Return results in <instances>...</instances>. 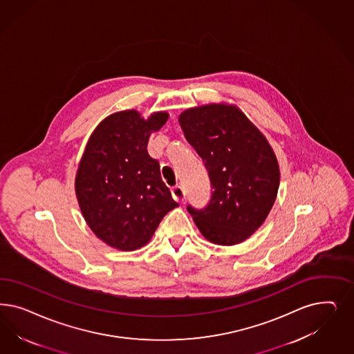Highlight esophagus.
I'll use <instances>...</instances> for the list:
<instances>
[{
    "label": "esophagus",
    "mask_w": 354,
    "mask_h": 354,
    "mask_svg": "<svg viewBox=\"0 0 354 354\" xmlns=\"http://www.w3.org/2000/svg\"><path fill=\"white\" fill-rule=\"evenodd\" d=\"M171 195H173V198L176 199V201H178V202H183V198H185V192H183V186H174L173 189H171Z\"/></svg>",
    "instance_id": "34e87169"
}]
</instances>
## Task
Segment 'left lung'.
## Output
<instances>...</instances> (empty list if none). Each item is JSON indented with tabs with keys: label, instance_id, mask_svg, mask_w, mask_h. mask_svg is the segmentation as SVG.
Wrapping results in <instances>:
<instances>
[{
	"label": "left lung",
	"instance_id": "left-lung-1",
	"mask_svg": "<svg viewBox=\"0 0 354 354\" xmlns=\"http://www.w3.org/2000/svg\"><path fill=\"white\" fill-rule=\"evenodd\" d=\"M187 142L205 162L214 190L189 214L205 239L236 245L259 228L274 203L280 171L274 151L237 108L209 104L180 115Z\"/></svg>",
	"mask_w": 354,
	"mask_h": 354
}]
</instances>
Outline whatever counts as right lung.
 Returning <instances> with one entry per match:
<instances>
[{"label":"right lung","instance_id":"add662e5","mask_svg":"<svg viewBox=\"0 0 354 354\" xmlns=\"http://www.w3.org/2000/svg\"><path fill=\"white\" fill-rule=\"evenodd\" d=\"M165 112L143 120L137 111L105 118L87 143L75 178L80 211L92 232L109 246L137 250L178 203L147 151L151 131L167 122Z\"/></svg>","mask_w":354,"mask_h":354}]
</instances>
